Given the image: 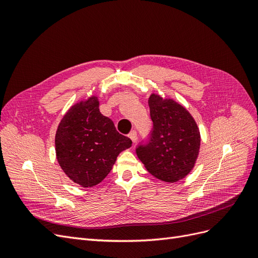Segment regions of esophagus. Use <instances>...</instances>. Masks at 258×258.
<instances>
[{
    "label": "esophagus",
    "instance_id": "1",
    "mask_svg": "<svg viewBox=\"0 0 258 258\" xmlns=\"http://www.w3.org/2000/svg\"><path fill=\"white\" fill-rule=\"evenodd\" d=\"M129 138L131 139V141L134 142V143H136V141H137V131H131L130 134H129Z\"/></svg>",
    "mask_w": 258,
    "mask_h": 258
}]
</instances>
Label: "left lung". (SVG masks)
<instances>
[{
    "label": "left lung",
    "mask_w": 258,
    "mask_h": 258,
    "mask_svg": "<svg viewBox=\"0 0 258 258\" xmlns=\"http://www.w3.org/2000/svg\"><path fill=\"white\" fill-rule=\"evenodd\" d=\"M148 106L154 129L150 143L137 148L138 158L156 178L175 183L196 165L201 144L199 127L187 108L172 98L152 93Z\"/></svg>",
    "instance_id": "8db88e82"
}]
</instances>
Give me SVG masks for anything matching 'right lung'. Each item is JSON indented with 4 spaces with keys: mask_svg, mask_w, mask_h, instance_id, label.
Returning a JSON list of instances; mask_svg holds the SVG:
<instances>
[{
    "mask_svg": "<svg viewBox=\"0 0 258 258\" xmlns=\"http://www.w3.org/2000/svg\"><path fill=\"white\" fill-rule=\"evenodd\" d=\"M99 105L96 95L73 104L62 117L54 137L59 166L72 182L85 188L102 182L117 156L132 144L101 114Z\"/></svg>",
    "mask_w": 258,
    "mask_h": 258,
    "instance_id": "right-lung-1",
    "label": "right lung"
}]
</instances>
